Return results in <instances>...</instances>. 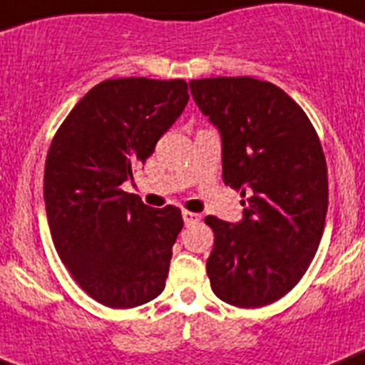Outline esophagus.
Returning a JSON list of instances; mask_svg holds the SVG:
<instances>
[{
  "label": "esophagus",
  "mask_w": 365,
  "mask_h": 365,
  "mask_svg": "<svg viewBox=\"0 0 365 365\" xmlns=\"http://www.w3.org/2000/svg\"><path fill=\"white\" fill-rule=\"evenodd\" d=\"M182 216H183V222H185L187 225H190V223H198L200 220H202V216H200L198 212H192V211H183Z\"/></svg>",
  "instance_id": "34e87169"
}]
</instances>
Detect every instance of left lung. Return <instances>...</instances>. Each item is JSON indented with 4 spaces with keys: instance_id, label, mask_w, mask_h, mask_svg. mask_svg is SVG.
<instances>
[{
    "instance_id": "1",
    "label": "left lung",
    "mask_w": 365,
    "mask_h": 365,
    "mask_svg": "<svg viewBox=\"0 0 365 365\" xmlns=\"http://www.w3.org/2000/svg\"><path fill=\"white\" fill-rule=\"evenodd\" d=\"M189 85L222 133L223 182L248 196L240 223L205 216L215 232L212 293L236 307H264L302 280L320 245L327 215L320 138L300 105L269 81L220 76Z\"/></svg>"
}]
</instances>
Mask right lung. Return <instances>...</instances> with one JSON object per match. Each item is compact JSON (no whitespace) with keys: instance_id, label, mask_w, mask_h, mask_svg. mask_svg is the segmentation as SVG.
Masks as SVG:
<instances>
[{"instance_id":"obj_1","label":"right lung","mask_w":365,"mask_h":365,"mask_svg":"<svg viewBox=\"0 0 365 365\" xmlns=\"http://www.w3.org/2000/svg\"><path fill=\"white\" fill-rule=\"evenodd\" d=\"M187 100L185 80H105L52 138L43 178L52 242L74 282L113 309L143 305L165 289L182 211L153 209L121 183L145 163Z\"/></svg>"}]
</instances>
